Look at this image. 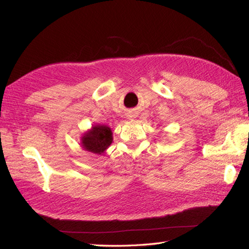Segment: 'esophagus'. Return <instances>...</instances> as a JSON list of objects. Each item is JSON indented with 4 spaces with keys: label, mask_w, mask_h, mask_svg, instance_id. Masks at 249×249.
Here are the masks:
<instances>
[{
    "label": "esophagus",
    "mask_w": 249,
    "mask_h": 249,
    "mask_svg": "<svg viewBox=\"0 0 249 249\" xmlns=\"http://www.w3.org/2000/svg\"><path fill=\"white\" fill-rule=\"evenodd\" d=\"M129 118H133V115H130V116H129Z\"/></svg>",
    "instance_id": "1"
}]
</instances>
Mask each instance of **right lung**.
I'll list each match as a JSON object with an SVG mask.
<instances>
[{
  "label": "right lung",
  "mask_w": 249,
  "mask_h": 249,
  "mask_svg": "<svg viewBox=\"0 0 249 249\" xmlns=\"http://www.w3.org/2000/svg\"><path fill=\"white\" fill-rule=\"evenodd\" d=\"M112 130L107 125H93L80 139L81 147L87 152L102 155L112 143Z\"/></svg>",
  "instance_id": "1"
}]
</instances>
